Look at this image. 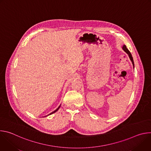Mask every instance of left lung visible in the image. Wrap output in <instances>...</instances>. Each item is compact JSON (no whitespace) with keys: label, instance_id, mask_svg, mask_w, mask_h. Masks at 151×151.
<instances>
[{"label":"left lung","instance_id":"obj_1","mask_svg":"<svg viewBox=\"0 0 151 151\" xmlns=\"http://www.w3.org/2000/svg\"><path fill=\"white\" fill-rule=\"evenodd\" d=\"M122 50L128 55V56H129V58H130V60L132 61V64H133V68H134V61H133V57H132V54L130 53V52L129 51V50L127 48V47H126V46L125 45H124L122 47Z\"/></svg>","mask_w":151,"mask_h":151}]
</instances>
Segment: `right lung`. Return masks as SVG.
Masks as SVG:
<instances>
[{
	"label": "right lung",
	"instance_id": "right-lung-1",
	"mask_svg": "<svg viewBox=\"0 0 151 151\" xmlns=\"http://www.w3.org/2000/svg\"><path fill=\"white\" fill-rule=\"evenodd\" d=\"M60 106H61V104L58 106V108L57 109H55L54 111H53L52 112H51V113H50L49 115H47V116H49V115H51V114H54V113H55V112H56L58 109H59V108H60Z\"/></svg>",
	"mask_w": 151,
	"mask_h": 151
}]
</instances>
